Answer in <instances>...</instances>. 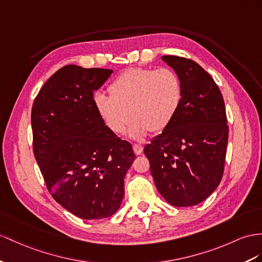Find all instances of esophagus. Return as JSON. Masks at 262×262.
Listing matches in <instances>:
<instances>
[{"label":"esophagus","instance_id":"34e87169","mask_svg":"<svg viewBox=\"0 0 262 262\" xmlns=\"http://www.w3.org/2000/svg\"><path fill=\"white\" fill-rule=\"evenodd\" d=\"M133 149H134V152H135L136 155H140V154L143 152V146L135 144V145H133Z\"/></svg>","mask_w":262,"mask_h":262}]
</instances>
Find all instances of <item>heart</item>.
I'll return each instance as SVG.
<instances>
[{
    "label": "heart",
    "instance_id": "b5f03b06",
    "mask_svg": "<svg viewBox=\"0 0 262 262\" xmlns=\"http://www.w3.org/2000/svg\"><path fill=\"white\" fill-rule=\"evenodd\" d=\"M111 96L97 93L94 105L112 133L124 134L132 116L128 136L144 139L148 133H160L172 122L183 98L177 74L168 67L157 70L134 67L123 72L110 86Z\"/></svg>",
    "mask_w": 262,
    "mask_h": 262
}]
</instances>
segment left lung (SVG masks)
Masks as SVG:
<instances>
[{
	"label": "left lung",
	"instance_id": "1",
	"mask_svg": "<svg viewBox=\"0 0 262 262\" xmlns=\"http://www.w3.org/2000/svg\"><path fill=\"white\" fill-rule=\"evenodd\" d=\"M180 78L179 110L162 134L144 148L156 188L176 207L200 204L224 175L228 126L223 95L212 77L191 59L162 57Z\"/></svg>",
	"mask_w": 262,
	"mask_h": 262
}]
</instances>
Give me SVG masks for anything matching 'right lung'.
Returning a JSON list of instances; mask_svg holds the SVG:
<instances>
[{"instance_id": "1", "label": "right lung", "mask_w": 262, "mask_h": 262, "mask_svg": "<svg viewBox=\"0 0 262 262\" xmlns=\"http://www.w3.org/2000/svg\"><path fill=\"white\" fill-rule=\"evenodd\" d=\"M112 73L66 65L46 80L32 107L33 151L46 187L56 203L87 220L118 210L136 158L94 105V92Z\"/></svg>"}]
</instances>
